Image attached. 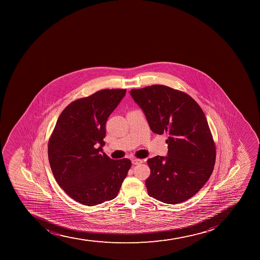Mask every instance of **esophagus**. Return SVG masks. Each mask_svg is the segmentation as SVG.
<instances>
[{
	"label": "esophagus",
	"instance_id": "esophagus-1",
	"mask_svg": "<svg viewBox=\"0 0 260 260\" xmlns=\"http://www.w3.org/2000/svg\"><path fill=\"white\" fill-rule=\"evenodd\" d=\"M143 162L142 159H139V158H133L132 159V164L135 165H140V164H142Z\"/></svg>",
	"mask_w": 260,
	"mask_h": 260
}]
</instances>
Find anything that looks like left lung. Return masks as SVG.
<instances>
[{"label":"left lung","mask_w":260,"mask_h":260,"mask_svg":"<svg viewBox=\"0 0 260 260\" xmlns=\"http://www.w3.org/2000/svg\"><path fill=\"white\" fill-rule=\"evenodd\" d=\"M152 132L168 135L167 157L147 160L148 195L176 204L190 199L205 185L215 165L216 147L205 114L191 96L166 85L132 89Z\"/></svg>","instance_id":"8db88e82"}]
</instances>
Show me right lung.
Wrapping results in <instances>:
<instances>
[{
    "instance_id": "1",
    "label": "right lung",
    "mask_w": 260,
    "mask_h": 260,
    "mask_svg": "<svg viewBox=\"0 0 260 260\" xmlns=\"http://www.w3.org/2000/svg\"><path fill=\"white\" fill-rule=\"evenodd\" d=\"M125 89H104L64 108L48 142V159L60 187L78 203L95 206L118 195L132 167L103 152L106 122Z\"/></svg>"
}]
</instances>
